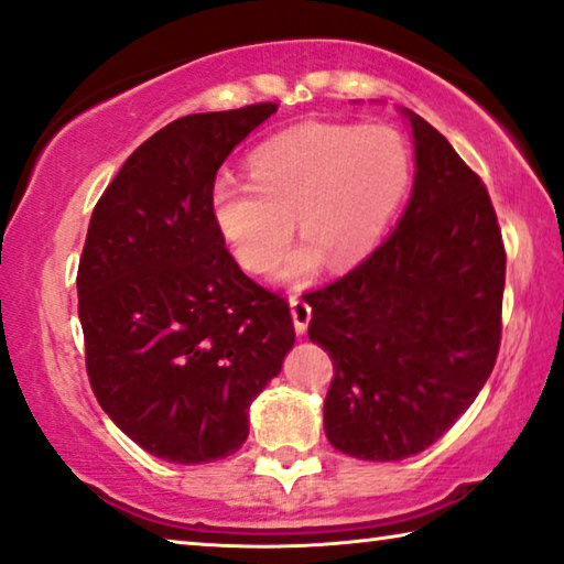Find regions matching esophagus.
<instances>
[{
    "instance_id": "34e87169",
    "label": "esophagus",
    "mask_w": 564,
    "mask_h": 564,
    "mask_svg": "<svg viewBox=\"0 0 564 564\" xmlns=\"http://www.w3.org/2000/svg\"><path fill=\"white\" fill-rule=\"evenodd\" d=\"M289 304H291V316H293V329H296L299 336H304L311 322V306L299 296H291Z\"/></svg>"
}]
</instances>
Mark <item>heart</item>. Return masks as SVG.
<instances>
[{
	"label": "heart",
	"instance_id": "b5f03b06",
	"mask_svg": "<svg viewBox=\"0 0 564 564\" xmlns=\"http://www.w3.org/2000/svg\"><path fill=\"white\" fill-rule=\"evenodd\" d=\"M250 180L220 176L209 215L242 271L263 275L279 263L293 220L304 242L285 258L283 281H304L322 256L357 263L372 250L410 187L405 139L382 123L291 126L248 156Z\"/></svg>",
	"mask_w": 564,
	"mask_h": 564
}]
</instances>
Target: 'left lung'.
Here are the masks:
<instances>
[{"mask_svg":"<svg viewBox=\"0 0 564 564\" xmlns=\"http://www.w3.org/2000/svg\"><path fill=\"white\" fill-rule=\"evenodd\" d=\"M413 195L390 238L306 293L308 339L329 351L324 431L336 451L402 460L433 445L489 380L507 253L481 176L413 111Z\"/></svg>","mask_w":564,"mask_h":564,"instance_id":"1","label":"left lung"}]
</instances>
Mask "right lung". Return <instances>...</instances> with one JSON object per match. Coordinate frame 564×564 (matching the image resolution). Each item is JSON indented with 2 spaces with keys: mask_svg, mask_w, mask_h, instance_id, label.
Wrapping results in <instances>:
<instances>
[{
  "mask_svg": "<svg viewBox=\"0 0 564 564\" xmlns=\"http://www.w3.org/2000/svg\"><path fill=\"white\" fill-rule=\"evenodd\" d=\"M279 111L192 113L126 159L78 265L86 369L100 408L156 458L195 466L248 438V410L296 341L289 304L248 279L209 215L230 151Z\"/></svg>",
  "mask_w": 564,
  "mask_h": 564,
  "instance_id": "obj_1",
  "label": "right lung"
}]
</instances>
